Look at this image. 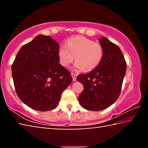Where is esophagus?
Listing matches in <instances>:
<instances>
[{
  "instance_id": "34e87169",
  "label": "esophagus",
  "mask_w": 148,
  "mask_h": 148,
  "mask_svg": "<svg viewBox=\"0 0 148 148\" xmlns=\"http://www.w3.org/2000/svg\"><path fill=\"white\" fill-rule=\"evenodd\" d=\"M71 76H72V79H73V81H74V82L76 81V76H77V75L75 74L72 73V74H71Z\"/></svg>"
}]
</instances>
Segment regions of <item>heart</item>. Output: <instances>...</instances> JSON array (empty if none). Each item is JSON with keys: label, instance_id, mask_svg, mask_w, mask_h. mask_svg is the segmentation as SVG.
I'll use <instances>...</instances> for the list:
<instances>
[{"label": "heart", "instance_id": "b5f03b06", "mask_svg": "<svg viewBox=\"0 0 148 148\" xmlns=\"http://www.w3.org/2000/svg\"><path fill=\"white\" fill-rule=\"evenodd\" d=\"M104 49L101 44L84 36H75L68 39L65 47L58 51L59 62L62 66H69L72 61L76 62L75 68L79 71H91L99 66L103 58Z\"/></svg>", "mask_w": 148, "mask_h": 148}]
</instances>
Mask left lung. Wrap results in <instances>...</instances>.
I'll use <instances>...</instances> for the list:
<instances>
[{"mask_svg": "<svg viewBox=\"0 0 148 148\" xmlns=\"http://www.w3.org/2000/svg\"><path fill=\"white\" fill-rule=\"evenodd\" d=\"M99 41L104 49L101 62L89 73L77 77V81L84 87L78 97L79 104L91 111L104 110L116 101L127 69L126 62L119 47L104 36Z\"/></svg>", "mask_w": 148, "mask_h": 148, "instance_id": "left-lung-1", "label": "left lung"}]
</instances>
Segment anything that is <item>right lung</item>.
<instances>
[{"label": "right lung", "mask_w": 148, "mask_h": 148, "mask_svg": "<svg viewBox=\"0 0 148 148\" xmlns=\"http://www.w3.org/2000/svg\"><path fill=\"white\" fill-rule=\"evenodd\" d=\"M59 49L51 37L39 34L21 47L12 64L17 94L32 109H54L62 91L72 83L71 72L59 64Z\"/></svg>", "instance_id": "obj_1"}]
</instances>
